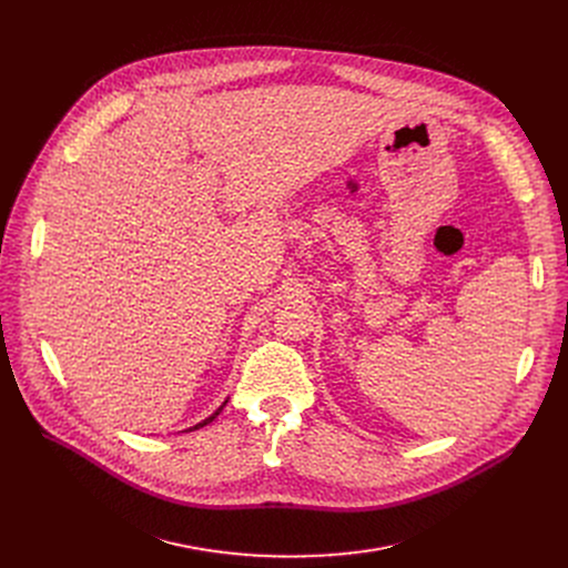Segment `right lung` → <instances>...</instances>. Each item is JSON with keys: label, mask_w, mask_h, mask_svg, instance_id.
I'll use <instances>...</instances> for the list:
<instances>
[{"label": "right lung", "mask_w": 568, "mask_h": 568, "mask_svg": "<svg viewBox=\"0 0 568 568\" xmlns=\"http://www.w3.org/2000/svg\"><path fill=\"white\" fill-rule=\"evenodd\" d=\"M224 404H226V399H224V402H222V407H220V409H217V412H215V414H211V416H209V418H206V420H202V423H197V425H195V427H189V429H186V432H195V429H202V427H206V425H209V423H213V420H215V418H217V416H220V412H222V409H224Z\"/></svg>", "instance_id": "add662e5"}]
</instances>
